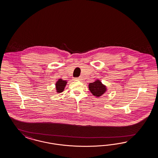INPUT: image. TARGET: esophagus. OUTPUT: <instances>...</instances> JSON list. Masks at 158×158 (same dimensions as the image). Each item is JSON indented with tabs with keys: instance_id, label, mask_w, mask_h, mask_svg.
Segmentation results:
<instances>
[{
	"instance_id": "34e87169",
	"label": "esophagus",
	"mask_w": 158,
	"mask_h": 158,
	"mask_svg": "<svg viewBox=\"0 0 158 158\" xmlns=\"http://www.w3.org/2000/svg\"><path fill=\"white\" fill-rule=\"evenodd\" d=\"M81 77H76V78H75V80H79V81H81Z\"/></svg>"
}]
</instances>
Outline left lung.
I'll return each instance as SVG.
<instances>
[{"label":"left lung","mask_w":158,"mask_h":158,"mask_svg":"<svg viewBox=\"0 0 158 158\" xmlns=\"http://www.w3.org/2000/svg\"><path fill=\"white\" fill-rule=\"evenodd\" d=\"M89 88L90 91L94 96L100 97L102 96L106 91L105 86H104L100 81L97 80L93 83L89 84Z\"/></svg>","instance_id":"1"}]
</instances>
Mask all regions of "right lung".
Segmentation results:
<instances>
[{
  "label": "right lung",
  "instance_id": "right-lung-1",
  "mask_svg": "<svg viewBox=\"0 0 158 158\" xmlns=\"http://www.w3.org/2000/svg\"><path fill=\"white\" fill-rule=\"evenodd\" d=\"M67 81H63L62 79H59L56 83V90L58 93H61L64 90L65 86H66Z\"/></svg>",
  "mask_w": 158,
  "mask_h": 158
}]
</instances>
